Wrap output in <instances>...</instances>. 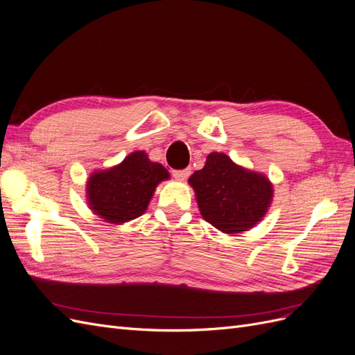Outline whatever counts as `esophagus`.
Masks as SVG:
<instances>
[{"label": "esophagus", "instance_id": "1", "mask_svg": "<svg viewBox=\"0 0 355 355\" xmlns=\"http://www.w3.org/2000/svg\"><path fill=\"white\" fill-rule=\"evenodd\" d=\"M189 175H191V168L175 170V171H173V176H175V179H178V180H180V182L187 180V179L189 178Z\"/></svg>", "mask_w": 355, "mask_h": 355}]
</instances>
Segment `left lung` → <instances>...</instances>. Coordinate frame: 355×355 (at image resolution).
Returning a JSON list of instances; mask_svg holds the SVG:
<instances>
[{"label": "left lung", "instance_id": "left-lung-1", "mask_svg": "<svg viewBox=\"0 0 355 355\" xmlns=\"http://www.w3.org/2000/svg\"><path fill=\"white\" fill-rule=\"evenodd\" d=\"M188 184L196 192L202 219L223 234H241L259 223L271 207L272 182L223 153L207 155Z\"/></svg>", "mask_w": 355, "mask_h": 355}]
</instances>
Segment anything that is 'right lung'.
<instances>
[{
	"instance_id": "add662e5",
	"label": "right lung",
	"mask_w": 355,
	"mask_h": 355,
	"mask_svg": "<svg viewBox=\"0 0 355 355\" xmlns=\"http://www.w3.org/2000/svg\"><path fill=\"white\" fill-rule=\"evenodd\" d=\"M170 179L167 168L145 151L128 154L120 164L96 170L85 184L89 209L108 223L123 225L146 211L155 188Z\"/></svg>"
}]
</instances>
